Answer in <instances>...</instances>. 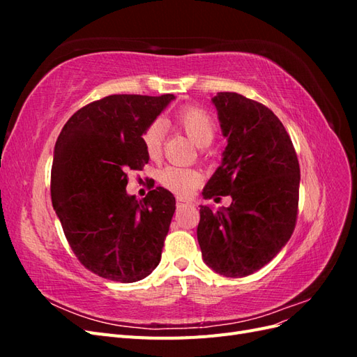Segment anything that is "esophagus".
Wrapping results in <instances>:
<instances>
[{"label": "esophagus", "instance_id": "34e87169", "mask_svg": "<svg viewBox=\"0 0 357 357\" xmlns=\"http://www.w3.org/2000/svg\"><path fill=\"white\" fill-rule=\"evenodd\" d=\"M192 202L190 201H188V199H183V198H177V202H176V205H177V208L180 210V208H185V207H188V205H190Z\"/></svg>", "mask_w": 357, "mask_h": 357}]
</instances>
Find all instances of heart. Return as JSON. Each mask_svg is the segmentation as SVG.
<instances>
[{"mask_svg": "<svg viewBox=\"0 0 357 357\" xmlns=\"http://www.w3.org/2000/svg\"><path fill=\"white\" fill-rule=\"evenodd\" d=\"M177 125L198 147H207L215 135V123L213 117L197 107H185L176 114ZM165 137V123L156 119L143 134V144L149 158L156 159L162 152ZM160 181L167 189L180 197H188L201 183V174L197 169L168 165L160 172Z\"/></svg>", "mask_w": 357, "mask_h": 357, "instance_id": "1", "label": "heart"}]
</instances>
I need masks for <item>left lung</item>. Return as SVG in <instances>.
I'll return each instance as SVG.
<instances>
[{
    "mask_svg": "<svg viewBox=\"0 0 357 357\" xmlns=\"http://www.w3.org/2000/svg\"><path fill=\"white\" fill-rule=\"evenodd\" d=\"M228 146L202 197L231 195L229 207L201 205L198 243L204 262L225 277L256 273L295 229L301 171L280 119L235 92L211 98Z\"/></svg>",
    "mask_w": 357,
    "mask_h": 357,
    "instance_id": "1",
    "label": "left lung"
}]
</instances>
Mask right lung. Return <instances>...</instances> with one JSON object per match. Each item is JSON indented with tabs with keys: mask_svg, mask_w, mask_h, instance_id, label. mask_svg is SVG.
<instances>
[{
	"mask_svg": "<svg viewBox=\"0 0 357 357\" xmlns=\"http://www.w3.org/2000/svg\"><path fill=\"white\" fill-rule=\"evenodd\" d=\"M174 95H110L75 112L53 150L52 204L79 261L107 280L134 283L160 262L176 211L164 188L128 195L129 169L149 162L146 128Z\"/></svg>",
	"mask_w": 357,
	"mask_h": 357,
	"instance_id": "right-lung-1",
	"label": "right lung"
}]
</instances>
